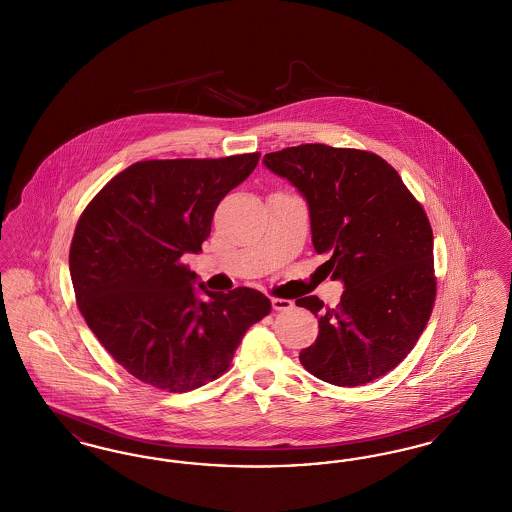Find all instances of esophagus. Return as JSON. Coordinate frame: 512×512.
Here are the masks:
<instances>
[{"label":"esophagus","instance_id":"34e87169","mask_svg":"<svg viewBox=\"0 0 512 512\" xmlns=\"http://www.w3.org/2000/svg\"><path fill=\"white\" fill-rule=\"evenodd\" d=\"M272 309L274 311H288V309H292L293 303L290 299H280V297H274L272 301Z\"/></svg>","mask_w":512,"mask_h":512}]
</instances>
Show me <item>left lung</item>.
Here are the masks:
<instances>
[{"instance_id": "left-lung-1", "label": "left lung", "mask_w": 512, "mask_h": 512, "mask_svg": "<svg viewBox=\"0 0 512 512\" xmlns=\"http://www.w3.org/2000/svg\"><path fill=\"white\" fill-rule=\"evenodd\" d=\"M263 165L303 195L315 251L330 257L318 270L345 288L336 309L317 295L295 301L318 318L301 365L347 388L384 376L409 355L436 299L424 209L391 165L361 149L286 147L267 153Z\"/></svg>"}]
</instances>
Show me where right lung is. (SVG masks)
I'll return each instance as SVG.
<instances>
[{"instance_id":"right-lung-1","label":"right lung","mask_w":512,"mask_h":512,"mask_svg":"<svg viewBox=\"0 0 512 512\" xmlns=\"http://www.w3.org/2000/svg\"><path fill=\"white\" fill-rule=\"evenodd\" d=\"M257 163L259 153L134 163L76 224L69 270L78 309L111 357L153 388L184 393L219 378L245 330L270 313L267 295L209 292L180 263L201 251L220 199Z\"/></svg>"}]
</instances>
